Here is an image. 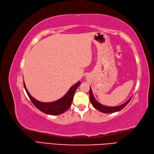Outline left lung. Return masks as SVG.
I'll list each match as a JSON object with an SVG mask.
<instances>
[{
  "instance_id": "8db88e82",
  "label": "left lung",
  "mask_w": 154,
  "mask_h": 154,
  "mask_svg": "<svg viewBox=\"0 0 154 154\" xmlns=\"http://www.w3.org/2000/svg\"><path fill=\"white\" fill-rule=\"evenodd\" d=\"M131 97L129 99L128 101H126L125 103H123L121 105H119V106L116 107H108V106H105L101 103H99V102L96 100L95 98L94 97V95L93 94L92 90L91 89V87H90V90H89V99L90 101L91 102V104L93 107H94L95 109L97 110L100 111L102 113H113V112H117V111H119L122 110L123 108H124L126 105H128L130 100L131 99Z\"/></svg>"
}]
</instances>
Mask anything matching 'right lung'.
Instances as JSON below:
<instances>
[{"instance_id":"1","label":"right lung","mask_w":154,"mask_h":154,"mask_svg":"<svg viewBox=\"0 0 154 154\" xmlns=\"http://www.w3.org/2000/svg\"><path fill=\"white\" fill-rule=\"evenodd\" d=\"M81 82L79 81L76 84H75L73 86H72L69 89L67 93L63 97L55 101L50 102V103H44V102H41L36 100L34 97H32L30 95L29 91H27L25 83H24V87H25V91L27 95H28L29 99H31L32 103L34 104L35 106L38 109L45 113L49 114V115L57 116L63 113L65 111L69 109V107H70L72 101L73 99L75 91H76L77 88L79 86Z\"/></svg>"}]
</instances>
